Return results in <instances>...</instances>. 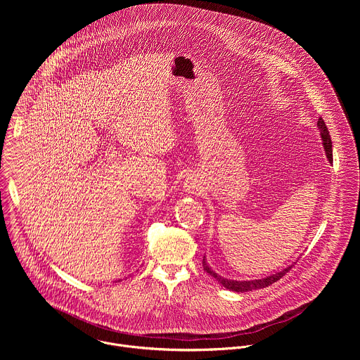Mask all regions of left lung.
Instances as JSON below:
<instances>
[{
  "label": "left lung",
  "instance_id": "1",
  "mask_svg": "<svg viewBox=\"0 0 360 360\" xmlns=\"http://www.w3.org/2000/svg\"><path fill=\"white\" fill-rule=\"evenodd\" d=\"M317 126L320 129V136H321V140H323V146H324V150H326V155L328 158L330 162H333V147H331V137H330V133H328V129L323 120V117H319L317 120ZM202 264H204V270L209 276H212L217 283H220L224 288L230 290V291H236V292H247V291H252V290H257V288H266L269 287L270 284L276 283L277 280H280L285 273H288L291 270V266L285 267L283 271L280 273H276V274H271L269 277H264V278H260V280H251V281H236V280H227L221 276H219L217 273H214L205 262V259L202 260Z\"/></svg>",
  "mask_w": 360,
  "mask_h": 360
}]
</instances>
